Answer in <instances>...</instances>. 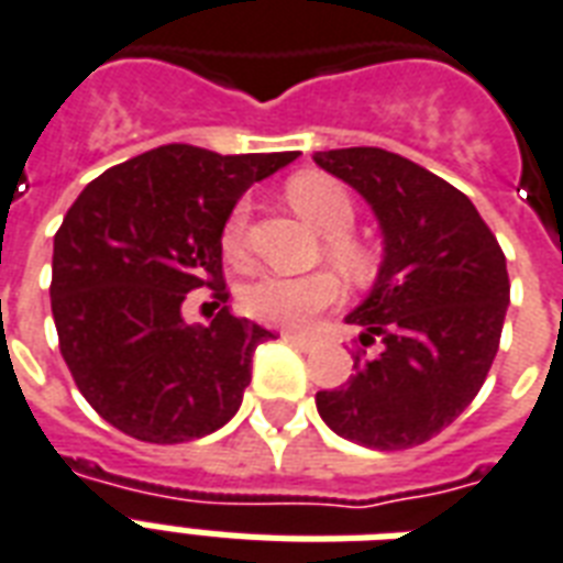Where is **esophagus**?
<instances>
[{"label":"esophagus","mask_w":563,"mask_h":563,"mask_svg":"<svg viewBox=\"0 0 563 563\" xmlns=\"http://www.w3.org/2000/svg\"><path fill=\"white\" fill-rule=\"evenodd\" d=\"M287 341V344H294V346H299V350H314L317 346V341L314 338H306V335H294V332H285V335H282Z\"/></svg>","instance_id":"obj_1"}]
</instances>
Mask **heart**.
<instances>
[{
    "mask_svg": "<svg viewBox=\"0 0 563 563\" xmlns=\"http://www.w3.org/2000/svg\"><path fill=\"white\" fill-rule=\"evenodd\" d=\"M287 201L294 205L299 217L327 236V255L335 261L341 269L362 276L371 266L367 249L358 243L356 236L346 231L353 228L356 219V205L346 192L344 184H338L335 177L306 175L290 177L287 184ZM246 219L249 207L236 205L222 228V252L231 261H240L246 252ZM341 297V285L329 273H314V276H257L243 287V308L246 314L266 323V327L282 329H308L314 323L320 311L335 306Z\"/></svg>",
    "mask_w": 563,
    "mask_h": 563,
    "instance_id": "1",
    "label": "heart"
}]
</instances>
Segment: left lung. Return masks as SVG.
<instances>
[{"mask_svg":"<svg viewBox=\"0 0 563 563\" xmlns=\"http://www.w3.org/2000/svg\"><path fill=\"white\" fill-rule=\"evenodd\" d=\"M314 163L365 198L379 234L374 287L346 323L383 341L346 386L317 391L329 430L397 451L437 437L475 400L510 302L505 252L460 189L383 147L317 151Z\"/></svg>","mask_w":563,"mask_h":563,"instance_id":"8db88e82","label":"left lung"}]
</instances>
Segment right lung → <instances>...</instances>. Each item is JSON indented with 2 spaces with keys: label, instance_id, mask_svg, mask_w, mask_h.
Instances as JSON below:
<instances>
[{
  "label": "right lung",
  "instance_id": "1",
  "mask_svg": "<svg viewBox=\"0 0 563 563\" xmlns=\"http://www.w3.org/2000/svg\"><path fill=\"white\" fill-rule=\"evenodd\" d=\"M163 145L79 192L53 240V320L97 416L156 445L201 439L243 404L273 332L222 308L189 327V290H222V228L249 186L297 159Z\"/></svg>",
  "mask_w": 563,
  "mask_h": 563
}]
</instances>
